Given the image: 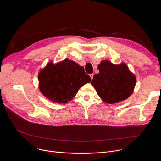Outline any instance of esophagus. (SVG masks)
<instances>
[{
	"label": "esophagus",
	"instance_id": "obj_1",
	"mask_svg": "<svg viewBox=\"0 0 161 161\" xmlns=\"http://www.w3.org/2000/svg\"><path fill=\"white\" fill-rule=\"evenodd\" d=\"M90 77H91V80H92V78H93V76H94V74H91L90 75Z\"/></svg>",
	"mask_w": 161,
	"mask_h": 161
}]
</instances>
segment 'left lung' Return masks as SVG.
<instances>
[{
	"instance_id": "8db88e82",
	"label": "left lung",
	"mask_w": 161,
	"mask_h": 161,
	"mask_svg": "<svg viewBox=\"0 0 161 161\" xmlns=\"http://www.w3.org/2000/svg\"><path fill=\"white\" fill-rule=\"evenodd\" d=\"M91 83L104 102L115 104L129 98L136 85V77L125 63L115 65L103 61Z\"/></svg>"
}]
</instances>
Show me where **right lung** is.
<instances>
[{"mask_svg": "<svg viewBox=\"0 0 161 161\" xmlns=\"http://www.w3.org/2000/svg\"><path fill=\"white\" fill-rule=\"evenodd\" d=\"M91 80L83 66L69 59L56 64L49 62L38 74L42 93L58 103H66L71 100L78 89Z\"/></svg>", "mask_w": 161, "mask_h": 161, "instance_id": "add662e5", "label": "right lung"}]
</instances>
